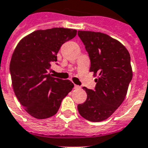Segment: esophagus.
<instances>
[{"mask_svg":"<svg viewBox=\"0 0 148 148\" xmlns=\"http://www.w3.org/2000/svg\"><path fill=\"white\" fill-rule=\"evenodd\" d=\"M74 89H80V88H81V87H80L79 85H74Z\"/></svg>","mask_w":148,"mask_h":148,"instance_id":"34e87169","label":"esophagus"}]
</instances>
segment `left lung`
Here are the masks:
<instances>
[{
  "mask_svg": "<svg viewBox=\"0 0 148 148\" xmlns=\"http://www.w3.org/2000/svg\"><path fill=\"white\" fill-rule=\"evenodd\" d=\"M77 34L90 58V71L97 77L95 90L83 88L87 99L77 105V110L88 121H104L126 96L132 77L130 52L120 41L103 33L78 30Z\"/></svg>",
  "mask_w": 148,
  "mask_h": 148,
  "instance_id": "obj_1",
  "label": "left lung"
}]
</instances>
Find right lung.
Returning a JSON list of instances; mask_svg holds the SVG:
<instances>
[{
  "instance_id": "add662e5",
  "label": "right lung",
  "mask_w": 148,
  "mask_h": 148,
  "mask_svg": "<svg viewBox=\"0 0 148 148\" xmlns=\"http://www.w3.org/2000/svg\"><path fill=\"white\" fill-rule=\"evenodd\" d=\"M76 34V29L62 27L38 29L24 37L13 52L10 62L13 90L24 110L35 119L55 115L74 87L70 80L53 77L48 71L57 61L62 45Z\"/></svg>"
}]
</instances>
